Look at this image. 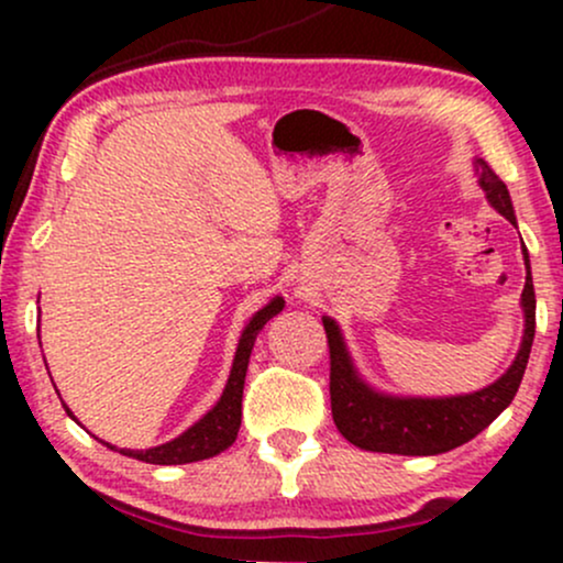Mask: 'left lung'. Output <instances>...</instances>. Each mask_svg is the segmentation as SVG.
I'll use <instances>...</instances> for the list:
<instances>
[{
    "label": "left lung",
    "instance_id": "obj_1",
    "mask_svg": "<svg viewBox=\"0 0 563 563\" xmlns=\"http://www.w3.org/2000/svg\"><path fill=\"white\" fill-rule=\"evenodd\" d=\"M476 174L489 203L516 224L514 203H510L508 187L489 169L487 161L476 158ZM521 290V309H525V339L514 365L503 373L495 384L484 386L482 391L457 394V397H391L380 394L365 384L354 371L339 325L331 318H322L331 349V410L335 429L344 439L360 450L391 452V455H439L466 444L479 431L500 416L519 391L525 378L529 352L534 341V286L529 275Z\"/></svg>",
    "mask_w": 563,
    "mask_h": 563
}]
</instances>
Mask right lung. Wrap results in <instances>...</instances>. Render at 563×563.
I'll return each instance as SVG.
<instances>
[{
    "instance_id": "obj_1",
    "label": "right lung",
    "mask_w": 563,
    "mask_h": 563,
    "mask_svg": "<svg viewBox=\"0 0 563 563\" xmlns=\"http://www.w3.org/2000/svg\"><path fill=\"white\" fill-rule=\"evenodd\" d=\"M283 307H286V301H283L280 296H275L267 307L260 309V312L249 320V325H245L241 333V341H238V352H235V360H232L228 386H224L219 402L211 407L198 423H192L185 434H179L177 439H172V442L166 444H158V448L119 450L121 455H129L142 463H153V466H183V463L206 461V457H214L222 450H228L230 444L235 442L238 429H241L243 384H245V371H249V357H251V349H254L256 333H260L262 328L267 325V320L275 318ZM66 412L74 418V412H70L68 407ZM108 448L115 450L113 444H108Z\"/></svg>"
}]
</instances>
